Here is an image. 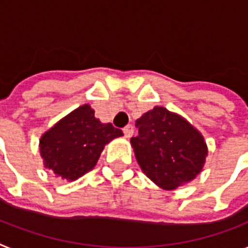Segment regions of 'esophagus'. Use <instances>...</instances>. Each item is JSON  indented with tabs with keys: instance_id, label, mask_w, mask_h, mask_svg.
<instances>
[{
	"instance_id": "34e87169",
	"label": "esophagus",
	"mask_w": 248,
	"mask_h": 248,
	"mask_svg": "<svg viewBox=\"0 0 248 248\" xmlns=\"http://www.w3.org/2000/svg\"><path fill=\"white\" fill-rule=\"evenodd\" d=\"M124 134L126 138H131L134 135V126L132 124H127L124 127Z\"/></svg>"
}]
</instances>
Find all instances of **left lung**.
Listing matches in <instances>:
<instances>
[{
	"label": "left lung",
	"instance_id": "8db88e82",
	"mask_svg": "<svg viewBox=\"0 0 248 248\" xmlns=\"http://www.w3.org/2000/svg\"><path fill=\"white\" fill-rule=\"evenodd\" d=\"M138 135L131 138L142 172L164 190H174L201 172L208 154L200 132L186 120L163 107L136 120Z\"/></svg>",
	"mask_w": 248,
	"mask_h": 248
}]
</instances>
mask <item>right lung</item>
<instances>
[{
	"mask_svg": "<svg viewBox=\"0 0 248 248\" xmlns=\"http://www.w3.org/2000/svg\"><path fill=\"white\" fill-rule=\"evenodd\" d=\"M112 124L94 117L90 106L78 107L40 139L44 166L63 180L74 181L94 168L104 145L122 136Z\"/></svg>",
	"mask_w": 248,
	"mask_h": 248,
	"instance_id": "right-lung-1",
	"label": "right lung"
}]
</instances>
